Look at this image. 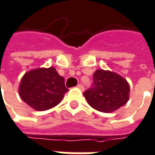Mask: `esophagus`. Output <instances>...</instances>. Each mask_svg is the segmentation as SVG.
<instances>
[{"mask_svg": "<svg viewBox=\"0 0 155 155\" xmlns=\"http://www.w3.org/2000/svg\"><path fill=\"white\" fill-rule=\"evenodd\" d=\"M78 87V89H80L81 91H84V90H85V87H84L83 85H80V84H79V85H78V87Z\"/></svg>", "mask_w": 155, "mask_h": 155, "instance_id": "1", "label": "esophagus"}]
</instances>
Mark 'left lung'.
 Segmentation results:
<instances>
[{"label":"left lung","instance_id":"8db88e82","mask_svg":"<svg viewBox=\"0 0 155 155\" xmlns=\"http://www.w3.org/2000/svg\"><path fill=\"white\" fill-rule=\"evenodd\" d=\"M129 84L120 75L104 69L94 73V87L84 96L90 106L101 112L110 113L125 105L129 99Z\"/></svg>","mask_w":155,"mask_h":155}]
</instances>
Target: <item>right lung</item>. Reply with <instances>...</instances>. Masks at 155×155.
Listing matches in <instances>:
<instances>
[{
    "label": "right lung",
    "instance_id": "add662e5",
    "mask_svg": "<svg viewBox=\"0 0 155 155\" xmlns=\"http://www.w3.org/2000/svg\"><path fill=\"white\" fill-rule=\"evenodd\" d=\"M68 91L64 78L53 67L29 70L18 87L20 98L35 110H46L58 105Z\"/></svg>",
    "mask_w": 155,
    "mask_h": 155
}]
</instances>
